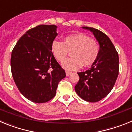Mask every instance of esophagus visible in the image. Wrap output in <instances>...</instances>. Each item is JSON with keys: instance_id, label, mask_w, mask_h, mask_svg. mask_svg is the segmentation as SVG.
<instances>
[{"instance_id": "34e87169", "label": "esophagus", "mask_w": 132, "mask_h": 132, "mask_svg": "<svg viewBox=\"0 0 132 132\" xmlns=\"http://www.w3.org/2000/svg\"><path fill=\"white\" fill-rule=\"evenodd\" d=\"M65 73H66V75H67V76H69L71 74V72L68 71H65Z\"/></svg>"}]
</instances>
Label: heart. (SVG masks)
<instances>
[{
    "label": "heart",
    "mask_w": 132,
    "mask_h": 132,
    "mask_svg": "<svg viewBox=\"0 0 132 132\" xmlns=\"http://www.w3.org/2000/svg\"><path fill=\"white\" fill-rule=\"evenodd\" d=\"M52 52L55 59L63 61L69 52L72 57L65 59L62 67L69 71L76 70L84 66H88L96 61L99 53V45L96 40L82 33L66 36L64 42L54 40L52 44Z\"/></svg>",
    "instance_id": "heart-1"
}]
</instances>
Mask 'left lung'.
Returning <instances> with one entry per match:
<instances>
[{
    "label": "left lung",
    "mask_w": 132,
    "mask_h": 132,
    "mask_svg": "<svg viewBox=\"0 0 132 132\" xmlns=\"http://www.w3.org/2000/svg\"><path fill=\"white\" fill-rule=\"evenodd\" d=\"M82 28L93 32L100 49L91 67L86 71L77 73L79 80L75 89L83 100L96 102L106 97L114 86L119 73V57L112 42L105 34L90 27Z\"/></svg>",
    "instance_id": "obj_1"
}]
</instances>
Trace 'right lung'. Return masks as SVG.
Wrapping results in <instances>:
<instances>
[{"label":"right lung","instance_id":"obj_1","mask_svg":"<svg viewBox=\"0 0 132 132\" xmlns=\"http://www.w3.org/2000/svg\"><path fill=\"white\" fill-rule=\"evenodd\" d=\"M55 25H39L28 30L11 55V71L18 90L27 99L44 103L53 98L65 70L55 59L52 44Z\"/></svg>","mask_w":132,"mask_h":132}]
</instances>
